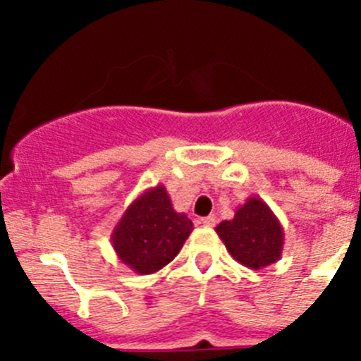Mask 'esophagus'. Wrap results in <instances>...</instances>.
I'll list each match as a JSON object with an SVG mask.
<instances>
[{
	"label": "esophagus",
	"mask_w": 361,
	"mask_h": 361,
	"mask_svg": "<svg viewBox=\"0 0 361 361\" xmlns=\"http://www.w3.org/2000/svg\"><path fill=\"white\" fill-rule=\"evenodd\" d=\"M201 224L204 225V227H214V224H216V216H214V214L204 216V218H201Z\"/></svg>",
	"instance_id": "34e87169"
}]
</instances>
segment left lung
Masks as SVG:
<instances>
[{"mask_svg": "<svg viewBox=\"0 0 361 361\" xmlns=\"http://www.w3.org/2000/svg\"><path fill=\"white\" fill-rule=\"evenodd\" d=\"M218 238L241 265L248 269H264L281 258L285 231L267 202L257 195L246 199L235 209L232 220L216 225Z\"/></svg>", "mask_w": 361, "mask_h": 361, "instance_id": "1", "label": "left lung"}]
</instances>
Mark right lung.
I'll return each instance as SVG.
<instances>
[{
    "label": "right lung",
    "mask_w": 361,
    "mask_h": 361,
    "mask_svg": "<svg viewBox=\"0 0 361 361\" xmlns=\"http://www.w3.org/2000/svg\"><path fill=\"white\" fill-rule=\"evenodd\" d=\"M192 231L190 218L178 213L166 187L157 185L127 206L111 232V246L127 267L147 276L166 267Z\"/></svg>",
    "instance_id": "obj_1"
}]
</instances>
